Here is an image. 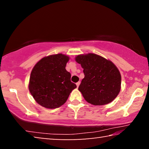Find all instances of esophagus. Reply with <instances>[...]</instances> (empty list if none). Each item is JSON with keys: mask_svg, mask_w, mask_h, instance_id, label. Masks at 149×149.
I'll use <instances>...</instances> for the list:
<instances>
[{"mask_svg": "<svg viewBox=\"0 0 149 149\" xmlns=\"http://www.w3.org/2000/svg\"><path fill=\"white\" fill-rule=\"evenodd\" d=\"M80 85V81H78L77 83H76V85H77V87H79V85Z\"/></svg>", "mask_w": 149, "mask_h": 149, "instance_id": "1", "label": "esophagus"}]
</instances>
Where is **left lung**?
Returning a JSON list of instances; mask_svg holds the SVG:
<instances>
[{
    "label": "left lung",
    "mask_w": 149,
    "mask_h": 149,
    "mask_svg": "<svg viewBox=\"0 0 149 149\" xmlns=\"http://www.w3.org/2000/svg\"><path fill=\"white\" fill-rule=\"evenodd\" d=\"M77 63L84 68L85 77L79 85L84 99L93 105L110 103L119 94L121 75L113 63L99 55H78Z\"/></svg>",
    "instance_id": "left-lung-1"
}]
</instances>
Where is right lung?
Segmentation results:
<instances>
[{
  "mask_svg": "<svg viewBox=\"0 0 149 149\" xmlns=\"http://www.w3.org/2000/svg\"><path fill=\"white\" fill-rule=\"evenodd\" d=\"M69 57L58 54L45 57L33 68L29 89L36 102L47 108L61 107L76 85L70 80L71 74L65 70Z\"/></svg>",
  "mask_w": 149,
  "mask_h": 149,
  "instance_id": "1",
  "label": "right lung"
}]
</instances>
